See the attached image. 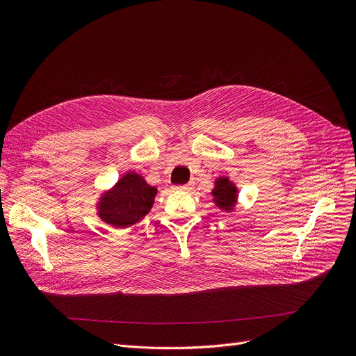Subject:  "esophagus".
<instances>
[{
    "label": "esophagus",
    "instance_id": "obj_1",
    "mask_svg": "<svg viewBox=\"0 0 356 356\" xmlns=\"http://www.w3.org/2000/svg\"><path fill=\"white\" fill-rule=\"evenodd\" d=\"M177 191H181V192H191L193 189V183L189 181L188 184H181V186H176Z\"/></svg>",
    "mask_w": 356,
    "mask_h": 356
}]
</instances>
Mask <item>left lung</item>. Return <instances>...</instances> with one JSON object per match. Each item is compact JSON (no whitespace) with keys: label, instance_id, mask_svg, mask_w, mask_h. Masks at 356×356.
I'll list each match as a JSON object with an SVG mask.
<instances>
[{"label":"left lung","instance_id":"1","mask_svg":"<svg viewBox=\"0 0 356 356\" xmlns=\"http://www.w3.org/2000/svg\"><path fill=\"white\" fill-rule=\"evenodd\" d=\"M238 188L236 184L228 176H219L213 183V189L211 192L212 202L215 207L223 212L231 213L235 211L238 203Z\"/></svg>","mask_w":356,"mask_h":356}]
</instances>
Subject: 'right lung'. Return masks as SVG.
<instances>
[{"mask_svg": "<svg viewBox=\"0 0 356 356\" xmlns=\"http://www.w3.org/2000/svg\"><path fill=\"white\" fill-rule=\"evenodd\" d=\"M156 195V186H149L137 172H127L111 189L99 195L97 215L112 228H129L152 211Z\"/></svg>", "mask_w": 356, "mask_h": 356, "instance_id": "right-lung-1", "label": "right lung"}]
</instances>
